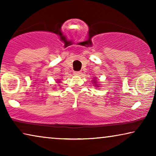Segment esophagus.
<instances>
[{"instance_id":"1","label":"esophagus","mask_w":156,"mask_h":156,"mask_svg":"<svg viewBox=\"0 0 156 156\" xmlns=\"http://www.w3.org/2000/svg\"><path fill=\"white\" fill-rule=\"evenodd\" d=\"M81 74H82V72H79V71L74 72V75H80Z\"/></svg>"}]
</instances>
